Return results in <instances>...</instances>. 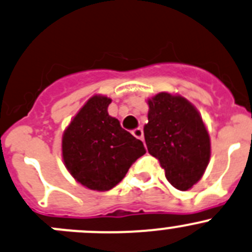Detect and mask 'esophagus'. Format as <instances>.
<instances>
[{"label":"esophagus","mask_w":252,"mask_h":252,"mask_svg":"<svg viewBox=\"0 0 252 252\" xmlns=\"http://www.w3.org/2000/svg\"><path fill=\"white\" fill-rule=\"evenodd\" d=\"M133 135L135 136V138H138V139H140V140H143V139H144L143 129H141V128L134 129V130H133Z\"/></svg>","instance_id":"esophagus-1"}]
</instances>
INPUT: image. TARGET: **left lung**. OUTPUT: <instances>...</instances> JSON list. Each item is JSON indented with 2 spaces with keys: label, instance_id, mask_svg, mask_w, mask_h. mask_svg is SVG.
<instances>
[{
  "label": "left lung",
  "instance_id": "1",
  "mask_svg": "<svg viewBox=\"0 0 252 252\" xmlns=\"http://www.w3.org/2000/svg\"><path fill=\"white\" fill-rule=\"evenodd\" d=\"M144 136L168 182L187 191L202 178L211 158V138L201 113L181 94L160 92L148 99Z\"/></svg>",
  "mask_w": 252,
  "mask_h": 252
}]
</instances>
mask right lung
I'll return each instance as SVG.
<instances>
[{"instance_id": "obj_1", "label": "right lung", "mask_w": 252, "mask_h": 252, "mask_svg": "<svg viewBox=\"0 0 252 252\" xmlns=\"http://www.w3.org/2000/svg\"><path fill=\"white\" fill-rule=\"evenodd\" d=\"M111 102L107 96H92L71 119L61 140L63 160L70 175L99 192L118 185L131 163L146 153L143 143L109 116Z\"/></svg>"}]
</instances>
